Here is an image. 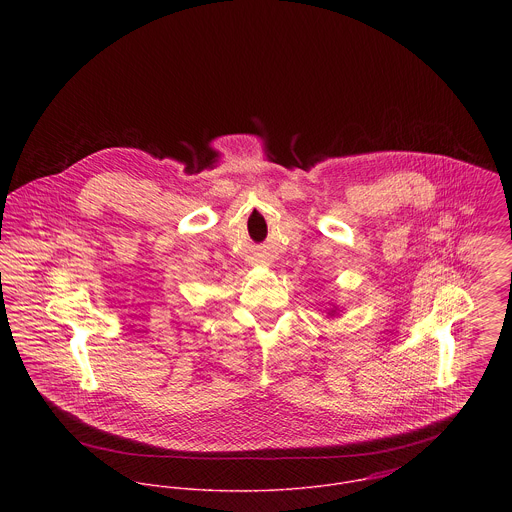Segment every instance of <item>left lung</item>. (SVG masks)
<instances>
[{"instance_id": "obj_1", "label": "left lung", "mask_w": 512, "mask_h": 512, "mask_svg": "<svg viewBox=\"0 0 512 512\" xmlns=\"http://www.w3.org/2000/svg\"><path fill=\"white\" fill-rule=\"evenodd\" d=\"M335 315H339V307H337V305H331V309L327 311V317H335Z\"/></svg>"}]
</instances>
